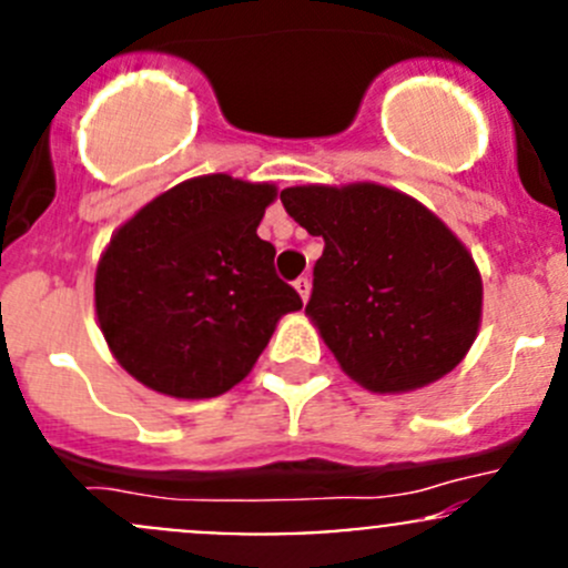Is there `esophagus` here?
<instances>
[{
    "label": "esophagus",
    "mask_w": 568,
    "mask_h": 568,
    "mask_svg": "<svg viewBox=\"0 0 568 568\" xmlns=\"http://www.w3.org/2000/svg\"><path fill=\"white\" fill-rule=\"evenodd\" d=\"M294 288H296V294L302 296V302L311 300V280L300 277V280H296V283H294Z\"/></svg>",
    "instance_id": "obj_1"
}]
</instances>
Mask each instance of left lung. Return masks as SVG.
Instances as JSON below:
<instances>
[{"mask_svg":"<svg viewBox=\"0 0 568 568\" xmlns=\"http://www.w3.org/2000/svg\"><path fill=\"white\" fill-rule=\"evenodd\" d=\"M280 200L324 239L305 313L357 385L412 393L462 363L478 337L484 283L434 211L371 181L288 186Z\"/></svg>","mask_w":568,"mask_h":568,"instance_id":"obj_1","label":"left lung"}]
</instances>
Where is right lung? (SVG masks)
<instances>
[{
	"label": "right lung",
	"instance_id": "1",
	"mask_svg": "<svg viewBox=\"0 0 568 568\" xmlns=\"http://www.w3.org/2000/svg\"><path fill=\"white\" fill-rule=\"evenodd\" d=\"M274 183L197 175L142 205L95 268L109 352L170 398H216L257 363L277 321L302 307L257 236Z\"/></svg>",
	"mask_w": 568,
	"mask_h": 568
}]
</instances>
